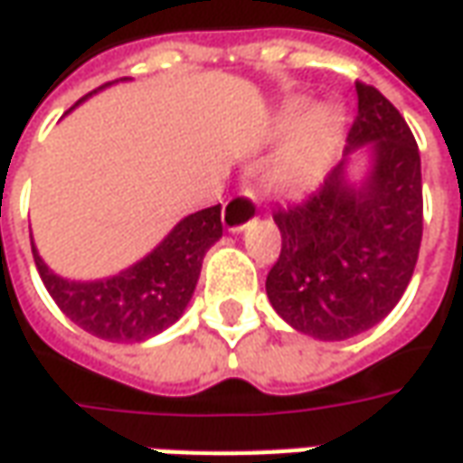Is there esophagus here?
<instances>
[{"mask_svg": "<svg viewBox=\"0 0 463 463\" xmlns=\"http://www.w3.org/2000/svg\"><path fill=\"white\" fill-rule=\"evenodd\" d=\"M258 208H260V203L255 198V193H235V195H231V198L225 201V205H222V225L232 232L242 231V228L258 215Z\"/></svg>", "mask_w": 463, "mask_h": 463, "instance_id": "obj_1", "label": "esophagus"}]
</instances>
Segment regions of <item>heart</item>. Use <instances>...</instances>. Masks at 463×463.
<instances>
[{"mask_svg":"<svg viewBox=\"0 0 463 463\" xmlns=\"http://www.w3.org/2000/svg\"><path fill=\"white\" fill-rule=\"evenodd\" d=\"M342 128L345 114L340 106H315L312 111L302 101L285 106L275 118V133L290 136V141L270 165L268 185L288 195L315 188L337 153Z\"/></svg>","mask_w":463,"mask_h":463,"instance_id":"heart-1","label":"heart"}]
</instances>
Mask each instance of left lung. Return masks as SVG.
<instances>
[{
    "mask_svg": "<svg viewBox=\"0 0 463 463\" xmlns=\"http://www.w3.org/2000/svg\"><path fill=\"white\" fill-rule=\"evenodd\" d=\"M364 143H372L374 163L359 188L347 183L342 161L317 191L272 213L282 248L265 290L282 320L317 340H347L384 320L419 258L417 141L392 101L357 81V118L345 153Z\"/></svg>",
    "mask_w": 463,
    "mask_h": 463,
    "instance_id": "1",
    "label": "left lung"
}]
</instances>
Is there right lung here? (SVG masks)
I'll use <instances>...</instances> for the list:
<instances>
[{
    "label": "right lung",
    "mask_w": 463,
    "mask_h": 463,
    "mask_svg": "<svg viewBox=\"0 0 463 463\" xmlns=\"http://www.w3.org/2000/svg\"><path fill=\"white\" fill-rule=\"evenodd\" d=\"M222 235L221 203L183 218L165 241L109 280L71 282L49 270L34 252L36 270L59 310L81 330L109 342H143L171 327L191 302L205 252Z\"/></svg>",
    "instance_id": "obj_1"
}]
</instances>
